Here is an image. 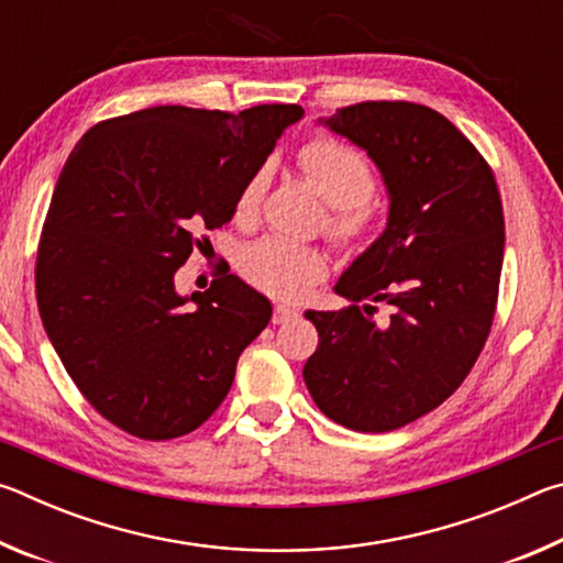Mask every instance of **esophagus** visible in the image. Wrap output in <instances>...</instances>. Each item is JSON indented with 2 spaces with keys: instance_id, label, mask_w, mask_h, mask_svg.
I'll return each instance as SVG.
<instances>
[{
  "instance_id": "esophagus-1",
  "label": "esophagus",
  "mask_w": 563,
  "mask_h": 563,
  "mask_svg": "<svg viewBox=\"0 0 563 563\" xmlns=\"http://www.w3.org/2000/svg\"><path fill=\"white\" fill-rule=\"evenodd\" d=\"M292 318H298V310L290 308V305H283V302L275 305V310H273V322H275V325H283V322H288Z\"/></svg>"
}]
</instances>
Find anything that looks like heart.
<instances>
[{"instance_id":"heart-1","label":"heart","mask_w":563,"mask_h":563,"mask_svg":"<svg viewBox=\"0 0 563 563\" xmlns=\"http://www.w3.org/2000/svg\"><path fill=\"white\" fill-rule=\"evenodd\" d=\"M298 166L328 201V231L338 243L360 245L377 231V208L369 201L377 188V174L362 151L335 136H312L298 151ZM268 184L271 164L247 176L235 201L238 221L251 223L258 216ZM238 265L247 283L285 300L300 298L325 273V261L316 247L280 235H265L245 245Z\"/></svg>"}]
</instances>
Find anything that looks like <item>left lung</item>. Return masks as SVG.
I'll use <instances>...</instances> for the list:
<instances>
[{
    "mask_svg": "<svg viewBox=\"0 0 563 563\" xmlns=\"http://www.w3.org/2000/svg\"><path fill=\"white\" fill-rule=\"evenodd\" d=\"M385 178L383 235L335 285L342 310H308L318 350L302 367L322 415L355 432L399 430L470 375L497 310L504 211L497 180L440 111L362 101L320 119ZM394 308L374 320L376 302Z\"/></svg>",
    "mask_w": 563,
    "mask_h": 563,
    "instance_id": "1",
    "label": "left lung"
}]
</instances>
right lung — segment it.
Returning <instances> with one entry per match:
<instances>
[{"label": "right lung", "mask_w": 563, "mask_h": 563, "mask_svg": "<svg viewBox=\"0 0 563 563\" xmlns=\"http://www.w3.org/2000/svg\"><path fill=\"white\" fill-rule=\"evenodd\" d=\"M300 117L295 103L154 107L97 123L64 164L36 302L74 385L119 430L151 442L194 432L271 322V300L228 268L203 292L180 295L174 278Z\"/></svg>", "instance_id": "add662e5"}]
</instances>
